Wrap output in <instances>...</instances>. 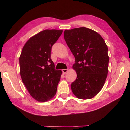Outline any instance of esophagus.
Listing matches in <instances>:
<instances>
[{"label":"esophagus","mask_w":130,"mask_h":130,"mask_svg":"<svg viewBox=\"0 0 130 130\" xmlns=\"http://www.w3.org/2000/svg\"><path fill=\"white\" fill-rule=\"evenodd\" d=\"M68 71V69H62V73H63V74H64L67 73Z\"/></svg>","instance_id":"obj_1"}]
</instances>
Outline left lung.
I'll list each match as a JSON object with an SVG mask.
<instances>
[{"label": "left lung", "mask_w": 130, "mask_h": 130, "mask_svg": "<svg viewBox=\"0 0 130 130\" xmlns=\"http://www.w3.org/2000/svg\"><path fill=\"white\" fill-rule=\"evenodd\" d=\"M64 38L75 58L76 79L71 84L77 98H92L100 92L108 71V47L103 38L92 29L80 27L65 30Z\"/></svg>", "instance_id": "obj_1"}]
</instances>
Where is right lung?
Masks as SVG:
<instances>
[{
	"mask_svg": "<svg viewBox=\"0 0 130 130\" xmlns=\"http://www.w3.org/2000/svg\"><path fill=\"white\" fill-rule=\"evenodd\" d=\"M62 33V30L46 29L34 35L25 43L19 57L22 80L38 102L47 101L56 93L62 71L55 69L51 52Z\"/></svg>",
	"mask_w": 130,
	"mask_h": 130,
	"instance_id": "obj_1",
	"label": "right lung"
}]
</instances>
